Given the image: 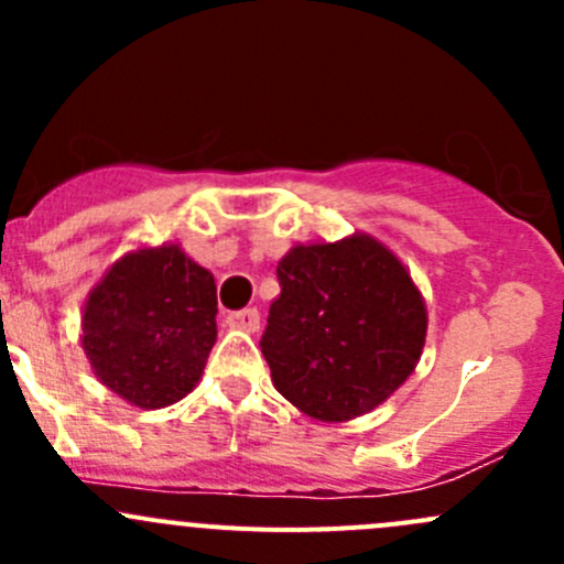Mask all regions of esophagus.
Instances as JSON below:
<instances>
[{"label": "esophagus", "mask_w": 564, "mask_h": 564, "mask_svg": "<svg viewBox=\"0 0 564 564\" xmlns=\"http://www.w3.org/2000/svg\"><path fill=\"white\" fill-rule=\"evenodd\" d=\"M226 324L235 329H242V333H256V329H259V311L256 308L235 311V314L226 316Z\"/></svg>", "instance_id": "34e87169"}]
</instances>
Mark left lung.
<instances>
[{
    "label": "left lung",
    "instance_id": "obj_1",
    "mask_svg": "<svg viewBox=\"0 0 564 564\" xmlns=\"http://www.w3.org/2000/svg\"><path fill=\"white\" fill-rule=\"evenodd\" d=\"M261 355L300 412L344 423L401 388L423 355L429 314L406 267L368 235L294 246L278 261Z\"/></svg>",
    "mask_w": 564,
    "mask_h": 564
}]
</instances>
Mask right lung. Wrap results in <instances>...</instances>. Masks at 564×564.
Returning <instances> with one entry per match:
<instances>
[{
	"label": "right lung",
	"mask_w": 564,
	"mask_h": 564,
	"mask_svg": "<svg viewBox=\"0 0 564 564\" xmlns=\"http://www.w3.org/2000/svg\"><path fill=\"white\" fill-rule=\"evenodd\" d=\"M215 314L213 272L180 246L139 248L89 292L82 346L108 390L139 409H163L202 379Z\"/></svg>",
	"instance_id": "1"
}]
</instances>
